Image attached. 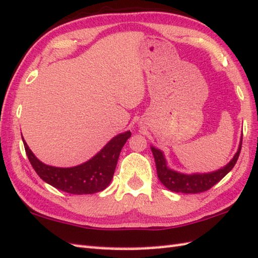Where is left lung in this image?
<instances>
[{
	"label": "left lung",
	"mask_w": 258,
	"mask_h": 258,
	"mask_svg": "<svg viewBox=\"0 0 258 258\" xmlns=\"http://www.w3.org/2000/svg\"><path fill=\"white\" fill-rule=\"evenodd\" d=\"M242 141V140H241ZM238 148V151L231 159V161L227 166L219 170H215L208 174H191L186 175L181 174L175 170H171L167 166V161L160 150L151 147V151L153 153L154 161L157 166V174L160 181L165 185L168 189L176 193H185V194H198L202 193L213 187L217 182H219L222 178L235 167L236 162L239 158V153L241 150V142Z\"/></svg>",
	"instance_id": "8db88e82"
}]
</instances>
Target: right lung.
I'll list each match as a JSON object with an SVG mask.
<instances>
[{
  "label": "right lung",
  "mask_w": 258,
  "mask_h": 258,
  "mask_svg": "<svg viewBox=\"0 0 258 258\" xmlns=\"http://www.w3.org/2000/svg\"><path fill=\"white\" fill-rule=\"evenodd\" d=\"M130 137V131L116 135L90 160L71 168L45 165L35 157L25 140L22 141L28 159L41 179L67 193L83 195L98 193L110 184L121 148Z\"/></svg>",
  "instance_id": "right-lung-1"
}]
</instances>
